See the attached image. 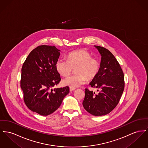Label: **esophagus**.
I'll use <instances>...</instances> for the list:
<instances>
[{
    "mask_svg": "<svg viewBox=\"0 0 148 148\" xmlns=\"http://www.w3.org/2000/svg\"><path fill=\"white\" fill-rule=\"evenodd\" d=\"M75 90H76V88H71V87H70V88H69V90H70V91H74Z\"/></svg>",
    "mask_w": 148,
    "mask_h": 148,
    "instance_id": "obj_1",
    "label": "esophagus"
}]
</instances>
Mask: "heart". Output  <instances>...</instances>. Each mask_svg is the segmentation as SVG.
Returning <instances> with one entry per match:
<instances>
[{
  "label": "heart",
  "instance_id": "1",
  "mask_svg": "<svg viewBox=\"0 0 148 148\" xmlns=\"http://www.w3.org/2000/svg\"><path fill=\"white\" fill-rule=\"evenodd\" d=\"M56 69L61 76H67L75 69L76 75L69 76L62 81L65 86L77 88L85 84L86 79L89 80L94 79L98 73L99 63L88 51L77 50L70 52L67 56V60L59 58L56 63Z\"/></svg>",
  "mask_w": 148,
  "mask_h": 148
}]
</instances>
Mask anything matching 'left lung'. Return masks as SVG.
Wrapping results in <instances>:
<instances>
[{"label": "left lung", "mask_w": 148, "mask_h": 148, "mask_svg": "<svg viewBox=\"0 0 148 148\" xmlns=\"http://www.w3.org/2000/svg\"><path fill=\"white\" fill-rule=\"evenodd\" d=\"M101 56L98 73L89 85L95 88L97 94L85 89L82 102L85 109L95 116H104L117 106L124 90V75L118 61L108 50L94 45Z\"/></svg>", "instance_id": "left-lung-1"}]
</instances>
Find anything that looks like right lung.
<instances>
[{
	"mask_svg": "<svg viewBox=\"0 0 148 148\" xmlns=\"http://www.w3.org/2000/svg\"><path fill=\"white\" fill-rule=\"evenodd\" d=\"M60 50L54 46L41 45L32 50L21 69V88L27 107L45 116L59 108L69 88H54L60 81L56 63Z\"/></svg>",
	"mask_w": 148,
	"mask_h": 148,
	"instance_id": "right-lung-1",
	"label": "right lung"
}]
</instances>
